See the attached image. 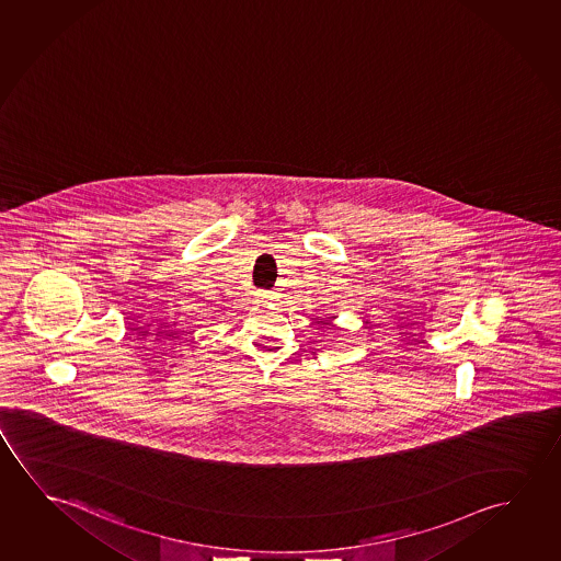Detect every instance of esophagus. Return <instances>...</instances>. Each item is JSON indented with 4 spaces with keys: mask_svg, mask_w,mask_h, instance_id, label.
Wrapping results in <instances>:
<instances>
[{
    "mask_svg": "<svg viewBox=\"0 0 561 561\" xmlns=\"http://www.w3.org/2000/svg\"><path fill=\"white\" fill-rule=\"evenodd\" d=\"M257 296L261 298V300H265V302L275 300V293H268V290H259Z\"/></svg>",
    "mask_w": 561,
    "mask_h": 561,
    "instance_id": "esophagus-1",
    "label": "esophagus"
}]
</instances>
